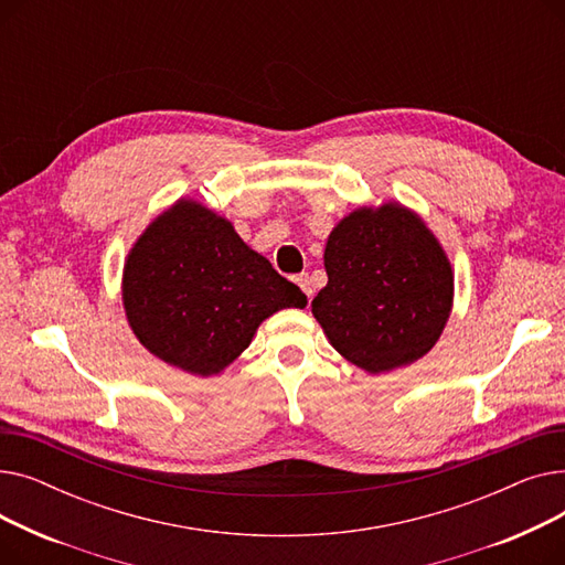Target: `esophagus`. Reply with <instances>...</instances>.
Returning <instances> with one entry per match:
<instances>
[{
    "instance_id": "34e87169",
    "label": "esophagus",
    "mask_w": 565,
    "mask_h": 565,
    "mask_svg": "<svg viewBox=\"0 0 565 565\" xmlns=\"http://www.w3.org/2000/svg\"><path fill=\"white\" fill-rule=\"evenodd\" d=\"M295 284H298L302 290H305V295L309 298V302H311V295H313V284H311V277L305 273V275H298L295 277Z\"/></svg>"
}]
</instances>
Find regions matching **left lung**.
<instances>
[{
  "mask_svg": "<svg viewBox=\"0 0 565 565\" xmlns=\"http://www.w3.org/2000/svg\"><path fill=\"white\" fill-rule=\"evenodd\" d=\"M316 320L348 362L384 373L417 362L437 343L454 302L451 263L422 217L398 203L360 207L324 247Z\"/></svg>",
  "mask_w": 565,
  "mask_h": 565,
  "instance_id": "1",
  "label": "left lung"
}]
</instances>
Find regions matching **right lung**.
<instances>
[{
  "instance_id": "obj_1",
  "label": "right lung",
  "mask_w": 565,
  "mask_h": 565,
  "mask_svg": "<svg viewBox=\"0 0 565 565\" xmlns=\"http://www.w3.org/2000/svg\"><path fill=\"white\" fill-rule=\"evenodd\" d=\"M124 307L156 358L207 377L252 343L265 318L307 307V295L249 249L231 222L181 199L135 243Z\"/></svg>"
}]
</instances>
